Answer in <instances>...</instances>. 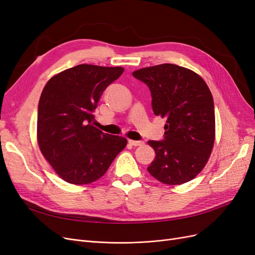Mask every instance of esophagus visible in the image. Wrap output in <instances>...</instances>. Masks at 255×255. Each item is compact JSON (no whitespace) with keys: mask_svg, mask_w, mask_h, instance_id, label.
<instances>
[{"mask_svg":"<svg viewBox=\"0 0 255 255\" xmlns=\"http://www.w3.org/2000/svg\"><path fill=\"white\" fill-rule=\"evenodd\" d=\"M128 143L134 145V146H137V145H142L144 142H143V141H138V140H132V139H129V140H128Z\"/></svg>","mask_w":255,"mask_h":255,"instance_id":"esophagus-1","label":"esophagus"}]
</instances>
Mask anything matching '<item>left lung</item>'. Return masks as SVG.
<instances>
[{"label":"left lung","mask_w":255,"mask_h":255,"mask_svg":"<svg viewBox=\"0 0 255 255\" xmlns=\"http://www.w3.org/2000/svg\"><path fill=\"white\" fill-rule=\"evenodd\" d=\"M133 75L150 88L154 114L167 119L164 140L148 141L155 151L149 173L168 185L195 179L205 167L215 142L210 88L199 74L173 64L141 68Z\"/></svg>","instance_id":"left-lung-1"}]
</instances>
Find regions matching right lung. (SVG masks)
Wrapping results in <instances>:
<instances>
[{
  "mask_svg": "<svg viewBox=\"0 0 255 255\" xmlns=\"http://www.w3.org/2000/svg\"><path fill=\"white\" fill-rule=\"evenodd\" d=\"M122 67L82 64L51 78L38 105L37 141L44 158L64 181L85 185L99 180L126 148L127 138L94 127L97 103Z\"/></svg>",
  "mask_w": 255,
  "mask_h": 255,
  "instance_id": "add662e5",
  "label": "right lung"
}]
</instances>
